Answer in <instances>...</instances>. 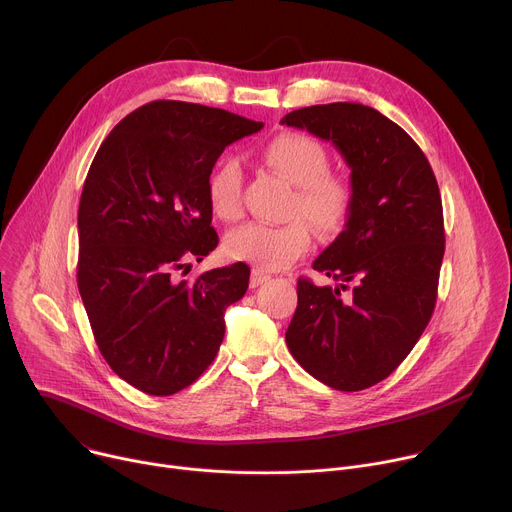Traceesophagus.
<instances>
[{"label": "esophagus", "instance_id": "esophagus-1", "mask_svg": "<svg viewBox=\"0 0 512 512\" xmlns=\"http://www.w3.org/2000/svg\"><path fill=\"white\" fill-rule=\"evenodd\" d=\"M268 280H270V274H266V272H262V270H258V268H254L252 274H250V286H252V288H258L260 284H264V282H268Z\"/></svg>", "mask_w": 512, "mask_h": 512}]
</instances>
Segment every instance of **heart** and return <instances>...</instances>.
Returning <instances> with one entry per match:
<instances>
[{"mask_svg":"<svg viewBox=\"0 0 512 512\" xmlns=\"http://www.w3.org/2000/svg\"><path fill=\"white\" fill-rule=\"evenodd\" d=\"M264 162L286 182L296 186L284 226L252 222L226 236L224 250L232 260L248 262L258 270H282L306 254L312 236L306 220L318 234L342 230L352 210V188L346 178L330 174L326 148L312 136L284 132L262 150ZM208 204L216 218L232 222L242 214V168L232 156L222 158L208 176Z\"/></svg>","mask_w":512,"mask_h":512,"instance_id":"b5f03b06","label":"heart"}]
</instances>
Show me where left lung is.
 <instances>
[{
    "instance_id": "left-lung-1",
    "label": "left lung",
    "mask_w": 512,
    "mask_h": 512,
    "mask_svg": "<svg viewBox=\"0 0 512 512\" xmlns=\"http://www.w3.org/2000/svg\"><path fill=\"white\" fill-rule=\"evenodd\" d=\"M280 124L332 142L352 188L344 230L312 264L336 286L298 280L286 344L326 386L364 390L396 370L432 316L444 256L438 184L416 142L374 108L310 106Z\"/></svg>"
}]
</instances>
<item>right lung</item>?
I'll return each mask as SVG.
<instances>
[{
  "label": "right lung",
  "instance_id": "add662e5",
  "mask_svg": "<svg viewBox=\"0 0 512 512\" xmlns=\"http://www.w3.org/2000/svg\"><path fill=\"white\" fill-rule=\"evenodd\" d=\"M264 128L220 108L158 100L100 146L80 200L78 288L94 338L134 388L170 396L216 358L224 312L248 290L244 262L176 280L218 246L208 176L232 142Z\"/></svg>",
  "mask_w": 512,
  "mask_h": 512
}]
</instances>
